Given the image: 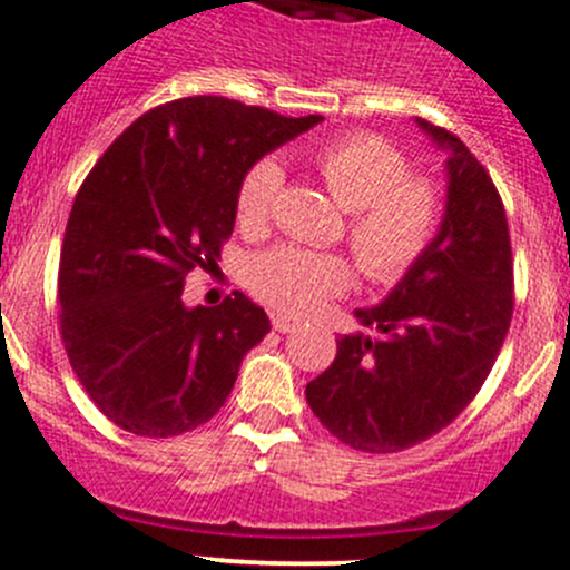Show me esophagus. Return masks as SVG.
<instances>
[{
    "mask_svg": "<svg viewBox=\"0 0 570 570\" xmlns=\"http://www.w3.org/2000/svg\"><path fill=\"white\" fill-rule=\"evenodd\" d=\"M273 328L281 331V334H289V331L297 328V320L289 317V314H273Z\"/></svg>",
    "mask_w": 570,
    "mask_h": 570,
    "instance_id": "34e87169",
    "label": "esophagus"
}]
</instances>
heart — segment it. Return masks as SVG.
<instances>
[{
	"label": "heart",
	"mask_w": 570,
	"mask_h": 570,
	"mask_svg": "<svg viewBox=\"0 0 570 570\" xmlns=\"http://www.w3.org/2000/svg\"><path fill=\"white\" fill-rule=\"evenodd\" d=\"M314 169L347 217V245L373 284H397L429 253L443 223V191L409 173L395 145L373 132L331 138L314 150ZM281 164L262 158L245 173L236 195L242 225L262 228L278 197ZM351 262L340 253L275 247L250 267V289L269 306L308 314L351 286Z\"/></svg>",
	"instance_id": "b5f03b06"
}]
</instances>
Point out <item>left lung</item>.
<instances>
[{
	"instance_id": "obj_1",
	"label": "left lung",
	"mask_w": 570,
	"mask_h": 570,
	"mask_svg": "<svg viewBox=\"0 0 570 570\" xmlns=\"http://www.w3.org/2000/svg\"><path fill=\"white\" fill-rule=\"evenodd\" d=\"M414 121L449 156L443 223L379 306L353 312L373 336H340L331 367L306 386L320 423L367 454H395L445 429L482 390L512 320L504 203L454 132Z\"/></svg>"
}]
</instances>
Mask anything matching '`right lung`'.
Listing matches in <instances>:
<instances>
[{
  "label": "right lung",
  "mask_w": 570,
  "mask_h": 570,
  "mask_svg": "<svg viewBox=\"0 0 570 570\" xmlns=\"http://www.w3.org/2000/svg\"><path fill=\"white\" fill-rule=\"evenodd\" d=\"M323 116L184 97L138 116L94 164L60 250V336L99 412L138 438H175L219 412L269 331L234 292L186 306L191 269L217 267L247 169Z\"/></svg>",
  "instance_id": "1"
}]
</instances>
